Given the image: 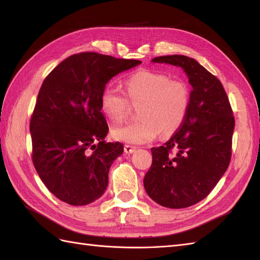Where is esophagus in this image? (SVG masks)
<instances>
[{"mask_svg": "<svg viewBox=\"0 0 260 260\" xmlns=\"http://www.w3.org/2000/svg\"><path fill=\"white\" fill-rule=\"evenodd\" d=\"M135 150H136V148H135L134 146H131V145H125V146H124V152H125L126 154L134 153Z\"/></svg>", "mask_w": 260, "mask_h": 260, "instance_id": "34e87169", "label": "esophagus"}]
</instances>
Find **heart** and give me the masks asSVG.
<instances>
[{
  "instance_id": "1",
  "label": "heart",
  "mask_w": 260,
  "mask_h": 260,
  "mask_svg": "<svg viewBox=\"0 0 260 260\" xmlns=\"http://www.w3.org/2000/svg\"><path fill=\"white\" fill-rule=\"evenodd\" d=\"M124 86L129 102L140 104V119L113 128L114 140L133 145L145 144L155 139L159 132L168 136L183 124L190 105V89L183 80L171 79L168 75L155 71L140 70L127 77ZM126 100L117 88L106 86L99 101L103 114L113 123H120L129 108Z\"/></svg>"
}]
</instances>
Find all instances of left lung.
Segmentation results:
<instances>
[{"label": "left lung", "mask_w": 260, "mask_h": 260, "mask_svg": "<svg viewBox=\"0 0 260 260\" xmlns=\"http://www.w3.org/2000/svg\"><path fill=\"white\" fill-rule=\"evenodd\" d=\"M152 62L183 69L192 90L179 131L163 146L151 148L153 162L143 182L153 201L187 208L203 200L227 171L235 118L222 84L197 60L173 54Z\"/></svg>", "instance_id": "left-lung-1"}]
</instances>
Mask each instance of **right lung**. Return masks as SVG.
<instances>
[{"label": "right lung", "mask_w": 260, "mask_h": 260, "mask_svg": "<svg viewBox=\"0 0 260 260\" xmlns=\"http://www.w3.org/2000/svg\"><path fill=\"white\" fill-rule=\"evenodd\" d=\"M96 52L74 54L43 81L30 121L32 161L52 194L71 206H86L108 185L110 165L124 152L107 143L101 95L114 76L141 64Z\"/></svg>", "instance_id": "obj_1"}]
</instances>
